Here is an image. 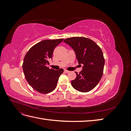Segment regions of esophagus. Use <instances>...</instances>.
Instances as JSON below:
<instances>
[{
  "mask_svg": "<svg viewBox=\"0 0 131 131\" xmlns=\"http://www.w3.org/2000/svg\"><path fill=\"white\" fill-rule=\"evenodd\" d=\"M64 72H65L66 73H69V72H70L69 71L67 70H66V69H65V70H64Z\"/></svg>",
  "mask_w": 131,
  "mask_h": 131,
  "instance_id": "34e87169",
  "label": "esophagus"
}]
</instances>
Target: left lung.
Segmentation results:
<instances>
[{"label":"left lung","mask_w":131,"mask_h":131,"mask_svg":"<svg viewBox=\"0 0 131 131\" xmlns=\"http://www.w3.org/2000/svg\"><path fill=\"white\" fill-rule=\"evenodd\" d=\"M74 51L82 70L71 81L73 88L81 92L93 89L100 81L105 63L102 51L96 43L84 37L67 38L63 41Z\"/></svg>","instance_id":"left-lung-1"}]
</instances>
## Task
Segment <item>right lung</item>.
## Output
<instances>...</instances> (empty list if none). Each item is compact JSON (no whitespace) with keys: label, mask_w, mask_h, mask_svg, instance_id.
Segmentation results:
<instances>
[{"label":"right lung","mask_w":131,"mask_h":131,"mask_svg":"<svg viewBox=\"0 0 131 131\" xmlns=\"http://www.w3.org/2000/svg\"><path fill=\"white\" fill-rule=\"evenodd\" d=\"M63 39L45 40L37 43L28 51L23 63V70L30 86L41 93H48L56 88L63 69H50L47 65L52 59L53 50Z\"/></svg>","instance_id":"obj_1"}]
</instances>
